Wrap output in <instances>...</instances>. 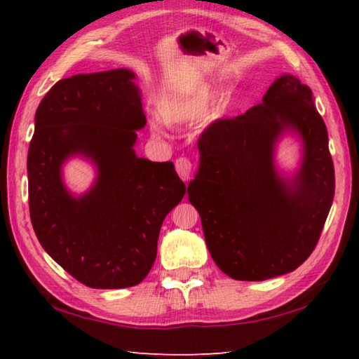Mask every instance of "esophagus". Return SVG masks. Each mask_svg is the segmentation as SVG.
I'll list each match as a JSON object with an SVG mask.
<instances>
[{
    "mask_svg": "<svg viewBox=\"0 0 359 359\" xmlns=\"http://www.w3.org/2000/svg\"><path fill=\"white\" fill-rule=\"evenodd\" d=\"M191 166H193L191 161L187 157H179L175 160V171H177V174L180 175V179L184 180H188V177H190Z\"/></svg>",
    "mask_w": 359,
    "mask_h": 359,
    "instance_id": "esophagus-1",
    "label": "esophagus"
}]
</instances>
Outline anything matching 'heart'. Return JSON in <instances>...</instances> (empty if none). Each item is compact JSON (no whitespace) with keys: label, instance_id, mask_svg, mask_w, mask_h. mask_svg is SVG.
Returning a JSON list of instances; mask_svg holds the SVG:
<instances>
[{"label":"heart","instance_id":"obj_1","mask_svg":"<svg viewBox=\"0 0 359 359\" xmlns=\"http://www.w3.org/2000/svg\"><path fill=\"white\" fill-rule=\"evenodd\" d=\"M210 99H212V89L201 88L198 90H194L193 94L163 100L158 107V113L161 119L166 123H171V126L191 123V122L199 121L201 117L205 114ZM223 105L224 103L219 102L217 108H215V113L218 114L221 109H223ZM151 127L155 135L163 133V126L157 117L152 119Z\"/></svg>","mask_w":359,"mask_h":359}]
</instances>
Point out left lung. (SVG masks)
<instances>
[{
    "instance_id": "8db88e82",
    "label": "left lung",
    "mask_w": 359,
    "mask_h": 359,
    "mask_svg": "<svg viewBox=\"0 0 359 359\" xmlns=\"http://www.w3.org/2000/svg\"><path fill=\"white\" fill-rule=\"evenodd\" d=\"M285 129H297L305 149L290 181L272 165V147ZM198 149L199 171L188 199L221 271L238 281H264L298 269L317 246L334 198L328 132L311 89L295 76H279L262 103L213 121Z\"/></svg>"
}]
</instances>
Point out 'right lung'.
I'll return each mask as SVG.
<instances>
[{
    "label": "right lung",
    "instance_id": "1",
    "mask_svg": "<svg viewBox=\"0 0 359 359\" xmlns=\"http://www.w3.org/2000/svg\"><path fill=\"white\" fill-rule=\"evenodd\" d=\"M133 72L114 69L57 81L36 111L28 151L29 217L42 248L93 289L140 284L157 257L166 215L187 191L172 161L138 158L146 126ZM83 153L100 169L81 198L62 185L60 165Z\"/></svg>",
    "mask_w": 359,
    "mask_h": 359
}]
</instances>
